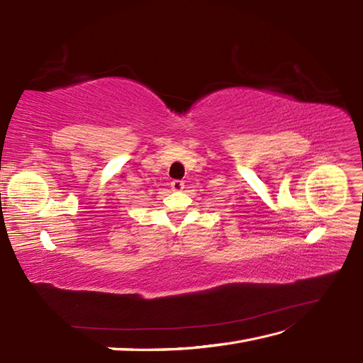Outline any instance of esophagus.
I'll return each mask as SVG.
<instances>
[{"label": "esophagus", "mask_w": 363, "mask_h": 363, "mask_svg": "<svg viewBox=\"0 0 363 363\" xmlns=\"http://www.w3.org/2000/svg\"><path fill=\"white\" fill-rule=\"evenodd\" d=\"M172 189H173L174 191H181V190L184 189V182H182V181H177V179H174V181L172 182Z\"/></svg>", "instance_id": "34e87169"}]
</instances>
